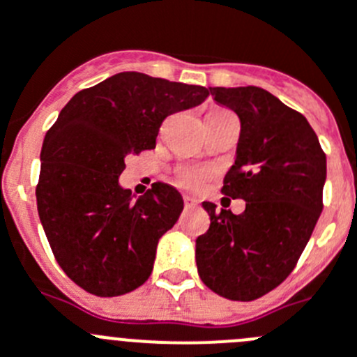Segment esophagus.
I'll list each match as a JSON object with an SVG mask.
<instances>
[{
  "label": "esophagus",
  "instance_id": "1",
  "mask_svg": "<svg viewBox=\"0 0 357 357\" xmlns=\"http://www.w3.org/2000/svg\"><path fill=\"white\" fill-rule=\"evenodd\" d=\"M184 205L185 208H196L198 207V200H195L191 196H184Z\"/></svg>",
  "mask_w": 357,
  "mask_h": 357
}]
</instances>
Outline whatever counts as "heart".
<instances>
[{
  "label": "heart",
  "instance_id": "b5f03b06",
  "mask_svg": "<svg viewBox=\"0 0 357 357\" xmlns=\"http://www.w3.org/2000/svg\"><path fill=\"white\" fill-rule=\"evenodd\" d=\"M223 113H227V109H212L211 113L207 114V119H212V116H218V114ZM208 176H211V172H208V169L181 168L176 172V182H178L182 188L198 189L200 185H204L205 182H207Z\"/></svg>",
  "mask_w": 357,
  "mask_h": 357
}]
</instances>
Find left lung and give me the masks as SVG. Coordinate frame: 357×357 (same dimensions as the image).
Returning <instances> with one entry per match:
<instances>
[{"label": "left lung", "instance_id": "left-lung-1", "mask_svg": "<svg viewBox=\"0 0 357 357\" xmlns=\"http://www.w3.org/2000/svg\"><path fill=\"white\" fill-rule=\"evenodd\" d=\"M241 119L237 159L223 192L246 211H215L196 238V266L205 285L231 301H255L289 278L322 212L326 153L308 120L257 86L208 88Z\"/></svg>", "mask_w": 357, "mask_h": 357}]
</instances>
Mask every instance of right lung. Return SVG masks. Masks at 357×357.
<instances>
[{
    "label": "right lung",
    "instance_id": "add662e5",
    "mask_svg": "<svg viewBox=\"0 0 357 357\" xmlns=\"http://www.w3.org/2000/svg\"><path fill=\"white\" fill-rule=\"evenodd\" d=\"M207 97L204 86L120 72L60 111L42 145L37 208L52 255L81 289L114 297L149 280L157 243L184 202L162 182L132 202L119 176L127 155L155 149L168 114Z\"/></svg>",
    "mask_w": 357,
    "mask_h": 357
}]
</instances>
